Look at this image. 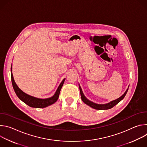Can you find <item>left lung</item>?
Listing matches in <instances>:
<instances>
[{
    "instance_id": "8db88e82",
    "label": "left lung",
    "mask_w": 147,
    "mask_h": 147,
    "mask_svg": "<svg viewBox=\"0 0 147 147\" xmlns=\"http://www.w3.org/2000/svg\"><path fill=\"white\" fill-rule=\"evenodd\" d=\"M79 88H80V94H81V97L82 100L86 104H87V105L90 106V107H91L95 109H97V110H107V109H111L112 108L115 107L116 105H117L119 102H120L124 98L125 95H126V94L128 91V88H127V90L125 91V92L124 93V94L123 95H121L120 98H119L117 99H115L114 100H112L109 103H108L107 104H97V103H94V102L90 101L84 96L80 85H79Z\"/></svg>"
}]
</instances>
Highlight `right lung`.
Listing matches in <instances>:
<instances>
[{"label": "right lung", "mask_w": 147, "mask_h": 147, "mask_svg": "<svg viewBox=\"0 0 147 147\" xmlns=\"http://www.w3.org/2000/svg\"><path fill=\"white\" fill-rule=\"evenodd\" d=\"M11 79L12 85L17 96L18 97V98L20 100H22L23 102H24L29 107L32 108H45L49 105H51L56 102L58 99L61 88L63 85V83L65 81V78L63 80V81L60 83V84L58 87L55 95L49 98H46V99H40V98H38L26 94L25 92H24L22 90H21L18 88V87L17 86L16 83L14 81L13 76L12 74V67H11Z\"/></svg>", "instance_id": "right-lung-1"}]
</instances>
